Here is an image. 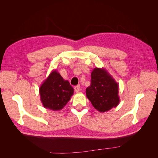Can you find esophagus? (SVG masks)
I'll return each mask as SVG.
<instances>
[{
	"label": "esophagus",
	"instance_id": "obj_1",
	"mask_svg": "<svg viewBox=\"0 0 158 158\" xmlns=\"http://www.w3.org/2000/svg\"><path fill=\"white\" fill-rule=\"evenodd\" d=\"M74 90H75V92H76V93L79 92L80 90V85H76V86H75V87H74Z\"/></svg>",
	"mask_w": 158,
	"mask_h": 158
}]
</instances>
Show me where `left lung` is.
I'll return each instance as SVG.
<instances>
[{
	"label": "left lung",
	"mask_w": 158,
	"mask_h": 158,
	"mask_svg": "<svg viewBox=\"0 0 158 158\" xmlns=\"http://www.w3.org/2000/svg\"><path fill=\"white\" fill-rule=\"evenodd\" d=\"M85 92L88 99L99 112H107L120 102L118 84L103 68L94 69L91 73V84Z\"/></svg>",
	"instance_id": "left-lung-1"
}]
</instances>
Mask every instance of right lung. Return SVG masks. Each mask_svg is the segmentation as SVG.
Returning <instances> with one entry per match:
<instances>
[{"label":"right lung","instance_id":"1","mask_svg":"<svg viewBox=\"0 0 158 158\" xmlns=\"http://www.w3.org/2000/svg\"><path fill=\"white\" fill-rule=\"evenodd\" d=\"M74 94V89L68 80L62 77L58 71L52 70L40 88V99L45 109L60 111Z\"/></svg>","mask_w":158,"mask_h":158}]
</instances>
